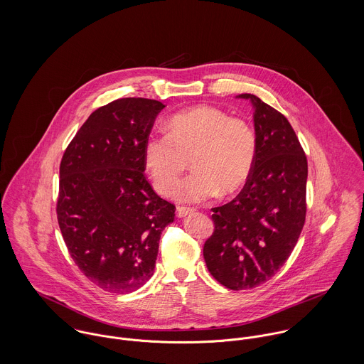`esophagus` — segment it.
I'll return each mask as SVG.
<instances>
[{
  "mask_svg": "<svg viewBox=\"0 0 364 364\" xmlns=\"http://www.w3.org/2000/svg\"><path fill=\"white\" fill-rule=\"evenodd\" d=\"M193 211H195V208H193L179 206V208H176V214H178V217H185V215H188V214H191V213H193Z\"/></svg>",
  "mask_w": 364,
  "mask_h": 364,
  "instance_id": "34e87169",
  "label": "esophagus"
}]
</instances>
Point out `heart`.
<instances>
[{"label":"heart","mask_w":364,"mask_h":364,"mask_svg":"<svg viewBox=\"0 0 364 364\" xmlns=\"http://www.w3.org/2000/svg\"><path fill=\"white\" fill-rule=\"evenodd\" d=\"M195 171L181 182L176 196L200 202L240 191L257 159V134L240 117L214 106H196L173 114L166 132L153 133L144 143V164L158 193L175 191L189 166Z\"/></svg>","instance_id":"1"}]
</instances>
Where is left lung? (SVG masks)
<instances>
[{
    "label": "left lung",
    "instance_id": "1",
    "mask_svg": "<svg viewBox=\"0 0 364 364\" xmlns=\"http://www.w3.org/2000/svg\"><path fill=\"white\" fill-rule=\"evenodd\" d=\"M257 159L250 179L230 203L211 208L214 231L203 247L211 276L231 290L267 282L289 259L307 213V156L290 122L258 97Z\"/></svg>",
    "mask_w": 364,
    "mask_h": 364
}]
</instances>
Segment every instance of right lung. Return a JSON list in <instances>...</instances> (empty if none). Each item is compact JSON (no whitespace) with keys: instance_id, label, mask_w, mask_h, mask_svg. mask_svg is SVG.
I'll list each match as a JSON object with an SVG mask.
<instances>
[{"instance_id":"add662e5","label":"right lung","mask_w":364,"mask_h":364,"mask_svg":"<svg viewBox=\"0 0 364 364\" xmlns=\"http://www.w3.org/2000/svg\"><path fill=\"white\" fill-rule=\"evenodd\" d=\"M156 100L120 98L85 120L60 162L57 220L78 269L109 293H132L154 273L162 230L175 205L144 173Z\"/></svg>"}]
</instances>
